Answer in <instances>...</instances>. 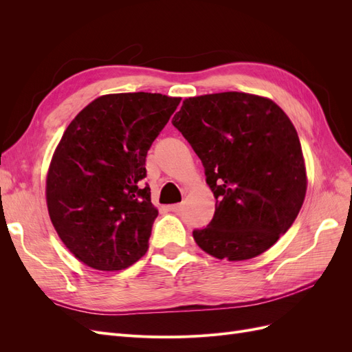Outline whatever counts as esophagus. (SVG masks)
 I'll use <instances>...</instances> for the list:
<instances>
[{"instance_id":"34e87169","label":"esophagus","mask_w":352,"mask_h":352,"mask_svg":"<svg viewBox=\"0 0 352 352\" xmlns=\"http://www.w3.org/2000/svg\"><path fill=\"white\" fill-rule=\"evenodd\" d=\"M168 210L173 211V212H179L180 210H182V206L180 204H173V206H168Z\"/></svg>"}]
</instances>
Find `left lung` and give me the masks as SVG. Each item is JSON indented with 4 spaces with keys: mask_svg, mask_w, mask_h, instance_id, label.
I'll return each instance as SVG.
<instances>
[{
    "mask_svg": "<svg viewBox=\"0 0 352 352\" xmlns=\"http://www.w3.org/2000/svg\"><path fill=\"white\" fill-rule=\"evenodd\" d=\"M172 123L206 168L214 217L194 230L198 247L219 260L257 257L292 226L307 192L300 138L270 98L219 92L185 98Z\"/></svg>",
    "mask_w": 352,
    "mask_h": 352,
    "instance_id": "1",
    "label": "left lung"
}]
</instances>
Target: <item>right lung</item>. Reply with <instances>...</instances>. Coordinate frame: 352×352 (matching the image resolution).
<instances>
[{
  "label": "right lung",
  "mask_w": 352,
  "mask_h": 352,
  "mask_svg": "<svg viewBox=\"0 0 352 352\" xmlns=\"http://www.w3.org/2000/svg\"><path fill=\"white\" fill-rule=\"evenodd\" d=\"M179 102L150 92L101 95L63 133L47 173L48 214L88 267L123 270L145 255L158 216L141 185L145 158Z\"/></svg>",
  "instance_id": "obj_1"
}]
</instances>
